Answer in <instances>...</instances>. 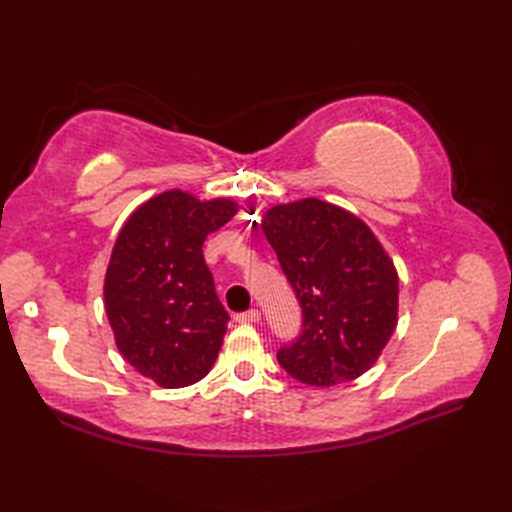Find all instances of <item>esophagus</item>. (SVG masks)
<instances>
[{"label":"esophagus","mask_w":512,"mask_h":512,"mask_svg":"<svg viewBox=\"0 0 512 512\" xmlns=\"http://www.w3.org/2000/svg\"><path fill=\"white\" fill-rule=\"evenodd\" d=\"M259 319H262V312L255 310V308H250V310H246V312L235 314V321H239V323H255V321H259Z\"/></svg>","instance_id":"1"}]
</instances>
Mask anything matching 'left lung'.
I'll return each instance as SVG.
<instances>
[{
    "label": "left lung",
    "instance_id": "obj_1",
    "mask_svg": "<svg viewBox=\"0 0 512 512\" xmlns=\"http://www.w3.org/2000/svg\"><path fill=\"white\" fill-rule=\"evenodd\" d=\"M262 228L303 314L301 334L279 347V365L314 387L365 374L398 323V275L376 235L317 198L273 206Z\"/></svg>",
    "mask_w": 512,
    "mask_h": 512
}]
</instances>
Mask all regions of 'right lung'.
Wrapping results in <instances>:
<instances>
[{"label": "right lung", "mask_w": 512, "mask_h": 512, "mask_svg": "<svg viewBox=\"0 0 512 512\" xmlns=\"http://www.w3.org/2000/svg\"><path fill=\"white\" fill-rule=\"evenodd\" d=\"M237 213L231 200L200 202L171 189L140 204L121 228L105 275V312L118 352L167 389L213 367L228 312L217 299L202 244Z\"/></svg>", "instance_id": "right-lung-1"}]
</instances>
